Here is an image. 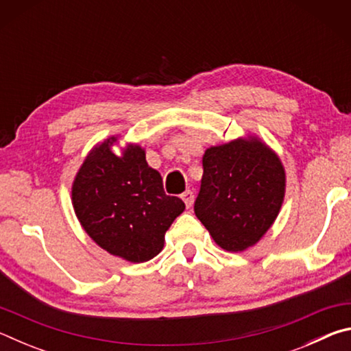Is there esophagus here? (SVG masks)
I'll list each match as a JSON object with an SVG mask.
<instances>
[{
    "label": "esophagus",
    "instance_id": "obj_1",
    "mask_svg": "<svg viewBox=\"0 0 351 351\" xmlns=\"http://www.w3.org/2000/svg\"><path fill=\"white\" fill-rule=\"evenodd\" d=\"M181 198H182L184 203H186L187 207H192L193 199H195V195H193L192 190H186V192H184V193L181 195Z\"/></svg>",
    "mask_w": 351,
    "mask_h": 351
}]
</instances>
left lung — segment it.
I'll return each mask as SVG.
<instances>
[{
  "label": "left lung",
  "mask_w": 351,
  "mask_h": 351,
  "mask_svg": "<svg viewBox=\"0 0 351 351\" xmlns=\"http://www.w3.org/2000/svg\"><path fill=\"white\" fill-rule=\"evenodd\" d=\"M195 215L229 252L258 243L282 209L287 175L278 154L257 136L209 147Z\"/></svg>",
  "instance_id": "left-lung-1"
}]
</instances>
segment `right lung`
<instances>
[{
    "instance_id": "add662e5",
    "label": "right lung",
    "mask_w": 351,
    "mask_h": 351,
    "mask_svg": "<svg viewBox=\"0 0 351 351\" xmlns=\"http://www.w3.org/2000/svg\"><path fill=\"white\" fill-rule=\"evenodd\" d=\"M119 136L94 145L71 189L75 217L93 241L114 257L142 263L162 251L165 232L186 204L165 195L162 178L139 144L111 150Z\"/></svg>"
}]
</instances>
